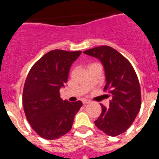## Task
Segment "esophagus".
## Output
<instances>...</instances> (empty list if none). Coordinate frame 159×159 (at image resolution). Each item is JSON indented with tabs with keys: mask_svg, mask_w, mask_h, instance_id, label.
I'll use <instances>...</instances> for the list:
<instances>
[{
	"mask_svg": "<svg viewBox=\"0 0 159 159\" xmlns=\"http://www.w3.org/2000/svg\"><path fill=\"white\" fill-rule=\"evenodd\" d=\"M82 102H83V103H84V104H88V103H90V102H91V101H90L89 99H83Z\"/></svg>",
	"mask_w": 159,
	"mask_h": 159,
	"instance_id": "obj_1",
	"label": "esophagus"
}]
</instances>
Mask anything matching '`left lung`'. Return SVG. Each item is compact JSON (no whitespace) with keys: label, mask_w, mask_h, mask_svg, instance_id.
I'll use <instances>...</instances> for the list:
<instances>
[{"label":"left lung","mask_w":159,"mask_h":159,"mask_svg":"<svg viewBox=\"0 0 159 159\" xmlns=\"http://www.w3.org/2000/svg\"><path fill=\"white\" fill-rule=\"evenodd\" d=\"M84 53L99 59L104 67V91L112 96L109 108L102 104V113L95 121L99 130L110 136L123 134L134 122L141 107V90L131 64L116 49L100 46Z\"/></svg>","instance_id":"obj_1"}]
</instances>
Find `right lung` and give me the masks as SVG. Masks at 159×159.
I'll return each instance as SVG.
<instances>
[{"label": "right lung", "instance_id": "1", "mask_svg": "<svg viewBox=\"0 0 159 159\" xmlns=\"http://www.w3.org/2000/svg\"><path fill=\"white\" fill-rule=\"evenodd\" d=\"M81 52L60 49L48 52L28 74L22 97L24 111L32 128L45 139H57L69 131L82 107L81 101H64L60 95L71 64Z\"/></svg>", "mask_w": 159, "mask_h": 159}]
</instances>
